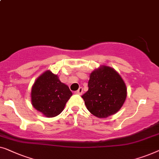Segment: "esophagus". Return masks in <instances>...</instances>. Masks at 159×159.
I'll use <instances>...</instances> for the list:
<instances>
[{
  "label": "esophagus",
  "instance_id": "obj_1",
  "mask_svg": "<svg viewBox=\"0 0 159 159\" xmlns=\"http://www.w3.org/2000/svg\"><path fill=\"white\" fill-rule=\"evenodd\" d=\"M75 93H76V94H79V95H81L83 93V89L81 87H80V88L78 89V91H75Z\"/></svg>",
  "mask_w": 159,
  "mask_h": 159
}]
</instances>
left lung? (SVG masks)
<instances>
[{
	"mask_svg": "<svg viewBox=\"0 0 159 159\" xmlns=\"http://www.w3.org/2000/svg\"><path fill=\"white\" fill-rule=\"evenodd\" d=\"M89 90L81 96L86 108L99 118H106L121 108L127 97V89L117 71L102 66L91 73Z\"/></svg>",
	"mask_w": 159,
	"mask_h": 159,
	"instance_id": "obj_1",
	"label": "left lung"
}]
</instances>
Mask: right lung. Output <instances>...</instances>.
Returning a JSON list of instances; mask_svg holds the SVG:
<instances>
[{"instance_id": "add662e5", "label": "right lung", "mask_w": 159, "mask_h": 159, "mask_svg": "<svg viewBox=\"0 0 159 159\" xmlns=\"http://www.w3.org/2000/svg\"><path fill=\"white\" fill-rule=\"evenodd\" d=\"M72 94L68 86L60 82L57 75L48 70L33 85L32 104L46 117H53L62 112Z\"/></svg>"}]
</instances>
